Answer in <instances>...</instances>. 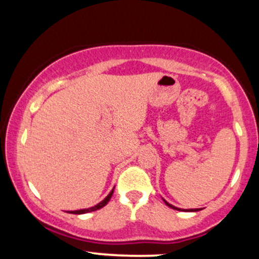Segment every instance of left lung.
<instances>
[{"label":"left lung","mask_w":259,"mask_h":259,"mask_svg":"<svg viewBox=\"0 0 259 259\" xmlns=\"http://www.w3.org/2000/svg\"><path fill=\"white\" fill-rule=\"evenodd\" d=\"M163 201H164V203H165V204H167V206H168V207L173 208V209H178V210H184V209H180V208H177V207H174V206H173V204L168 203V202H167V201H165V200H163ZM189 210H190V212H197V210H200V209H189Z\"/></svg>","instance_id":"8db88e82"}]
</instances>
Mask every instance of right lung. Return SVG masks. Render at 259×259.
<instances>
[{
    "label": "right lung",
    "instance_id": "obj_1",
    "mask_svg": "<svg viewBox=\"0 0 259 259\" xmlns=\"http://www.w3.org/2000/svg\"><path fill=\"white\" fill-rule=\"evenodd\" d=\"M113 191H114V190H112L111 192H109V195L107 196V197L105 198V200H103L102 202H100L99 204H96V206L95 207H91V208H88V209H80V210H72V212H69V213H73V214H84V213H89V212H94V210H97V209H100V208H102V207H105L107 203H108L109 202V200H111V197H112V195H113Z\"/></svg>",
    "mask_w": 259,
    "mask_h": 259
}]
</instances>
